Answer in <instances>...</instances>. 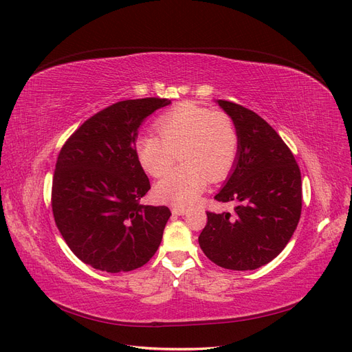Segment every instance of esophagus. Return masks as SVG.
<instances>
[{
	"instance_id": "1",
	"label": "esophagus",
	"mask_w": 352,
	"mask_h": 352,
	"mask_svg": "<svg viewBox=\"0 0 352 352\" xmlns=\"http://www.w3.org/2000/svg\"><path fill=\"white\" fill-rule=\"evenodd\" d=\"M187 213V210L186 209H181V207H173V214H175V216H184Z\"/></svg>"
}]
</instances>
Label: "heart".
Instances as JSON below:
<instances>
[{
	"label": "heart",
	"mask_w": 352,
	"mask_h": 352,
	"mask_svg": "<svg viewBox=\"0 0 352 352\" xmlns=\"http://www.w3.org/2000/svg\"><path fill=\"white\" fill-rule=\"evenodd\" d=\"M160 136L143 135L136 142L138 158L148 174L161 177L180 152L185 164L162 177L155 192L178 207L191 206L207 181L228 177L239 149L238 129L223 111H212L190 101L165 111L156 120Z\"/></svg>",
	"instance_id": "b5f03b06"
}]
</instances>
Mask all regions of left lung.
<instances>
[{
	"label": "left lung",
	"mask_w": 352,
	"mask_h": 352,
	"mask_svg": "<svg viewBox=\"0 0 352 352\" xmlns=\"http://www.w3.org/2000/svg\"><path fill=\"white\" fill-rule=\"evenodd\" d=\"M235 123L239 149L233 173L214 200L235 201L233 213H207L199 236L216 265L246 271L272 261L289 243L302 214V175L290 148L263 117L219 100Z\"/></svg>",
	"instance_id": "8db88e82"
}]
</instances>
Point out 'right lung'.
Here are the masks:
<instances>
[{
  "label": "right lung",
  "instance_id": "obj_1",
  "mask_svg": "<svg viewBox=\"0 0 352 352\" xmlns=\"http://www.w3.org/2000/svg\"><path fill=\"white\" fill-rule=\"evenodd\" d=\"M169 102H114L78 127L58 155L50 200L55 223L71 251L96 270L139 268L162 241L171 212L139 203L151 183L135 142L142 122Z\"/></svg>",
  "mask_w": 352,
  "mask_h": 352
}]
</instances>
